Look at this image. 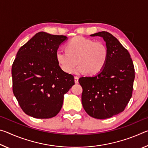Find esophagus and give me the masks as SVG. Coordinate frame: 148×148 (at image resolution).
I'll return each instance as SVG.
<instances>
[{"label": "esophagus", "mask_w": 148, "mask_h": 148, "mask_svg": "<svg viewBox=\"0 0 148 148\" xmlns=\"http://www.w3.org/2000/svg\"><path fill=\"white\" fill-rule=\"evenodd\" d=\"M74 82L75 84H78V77L74 76Z\"/></svg>", "instance_id": "esophagus-1"}]
</instances>
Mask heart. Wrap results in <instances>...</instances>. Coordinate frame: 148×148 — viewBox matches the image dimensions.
Here are the masks:
<instances>
[{"instance_id": "obj_1", "label": "heart", "mask_w": 148, "mask_h": 148, "mask_svg": "<svg viewBox=\"0 0 148 148\" xmlns=\"http://www.w3.org/2000/svg\"><path fill=\"white\" fill-rule=\"evenodd\" d=\"M66 48L67 51L58 50L56 56L61 69L67 73H71L77 63L75 74L97 75L104 69L108 59V50L103 42L82 36L71 39Z\"/></svg>"}]
</instances>
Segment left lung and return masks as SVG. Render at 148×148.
Listing matches in <instances>:
<instances>
[{"label":"left lung","mask_w":148,"mask_h":148,"mask_svg":"<svg viewBox=\"0 0 148 148\" xmlns=\"http://www.w3.org/2000/svg\"><path fill=\"white\" fill-rule=\"evenodd\" d=\"M106 42L108 59L102 71L92 77H81L82 102L91 117L104 119L121 113L132 97L134 67L129 51L116 37L102 31L90 35Z\"/></svg>","instance_id":"8db88e82"}]
</instances>
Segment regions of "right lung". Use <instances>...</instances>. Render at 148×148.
<instances>
[{
	"label": "right lung",
	"mask_w": 148,
	"mask_h": 148,
	"mask_svg": "<svg viewBox=\"0 0 148 148\" xmlns=\"http://www.w3.org/2000/svg\"><path fill=\"white\" fill-rule=\"evenodd\" d=\"M67 40L63 35L39 32L20 47L12 64L14 96L26 114L37 119L55 117L64 95L74 85V77L64 72L56 52Z\"/></svg>",
	"instance_id": "1"
}]
</instances>
